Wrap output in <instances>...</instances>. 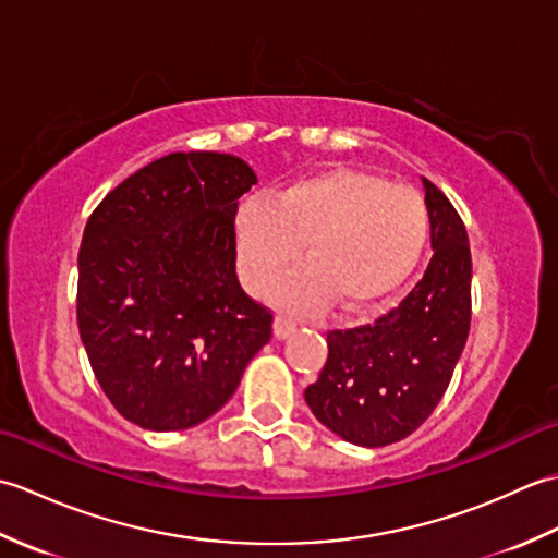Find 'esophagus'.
Segmentation results:
<instances>
[{
	"label": "esophagus",
	"mask_w": 558,
	"mask_h": 558,
	"mask_svg": "<svg viewBox=\"0 0 558 558\" xmlns=\"http://www.w3.org/2000/svg\"><path fill=\"white\" fill-rule=\"evenodd\" d=\"M294 328H298V324H294L292 318L286 316V314H278L276 324H272V330H276L278 338H288Z\"/></svg>",
	"instance_id": "34e87169"
}]
</instances>
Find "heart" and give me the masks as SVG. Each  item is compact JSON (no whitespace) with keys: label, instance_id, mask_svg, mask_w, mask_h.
Returning a JSON list of instances; mask_svg holds the SVG:
<instances>
[{"label":"heart","instance_id":"heart-1","mask_svg":"<svg viewBox=\"0 0 558 558\" xmlns=\"http://www.w3.org/2000/svg\"><path fill=\"white\" fill-rule=\"evenodd\" d=\"M429 236V213L412 189L354 170L302 177L236 213L240 276L268 292L300 258L306 268L278 288L286 304H316L326 294L342 310L381 300L410 278Z\"/></svg>","mask_w":558,"mask_h":558}]
</instances>
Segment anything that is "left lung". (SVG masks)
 <instances>
[{
  "mask_svg": "<svg viewBox=\"0 0 558 558\" xmlns=\"http://www.w3.org/2000/svg\"><path fill=\"white\" fill-rule=\"evenodd\" d=\"M434 256L422 280L372 324L328 330V360L304 390L316 420L350 444L378 448L429 417L465 348L472 258L465 222L424 180Z\"/></svg>",
  "mask_w": 558,
  "mask_h": 558,
  "instance_id": "1",
  "label": "left lung"
}]
</instances>
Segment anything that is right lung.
<instances>
[{"label": "right lung", "mask_w": 558, "mask_h": 558, "mask_svg": "<svg viewBox=\"0 0 558 558\" xmlns=\"http://www.w3.org/2000/svg\"><path fill=\"white\" fill-rule=\"evenodd\" d=\"M254 184L228 153H170L90 213L78 333L105 396L144 429L208 420L270 340L272 312L236 280L234 216Z\"/></svg>", "instance_id": "right-lung-1"}]
</instances>
